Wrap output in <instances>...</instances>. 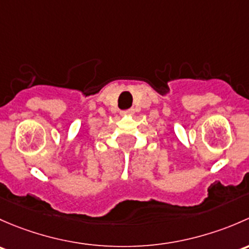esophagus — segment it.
Wrapping results in <instances>:
<instances>
[{
    "mask_svg": "<svg viewBox=\"0 0 249 249\" xmlns=\"http://www.w3.org/2000/svg\"><path fill=\"white\" fill-rule=\"evenodd\" d=\"M133 114H134V110H133V109L122 110V111H121V116H132Z\"/></svg>",
    "mask_w": 249,
    "mask_h": 249,
    "instance_id": "34e87169",
    "label": "esophagus"
}]
</instances>
